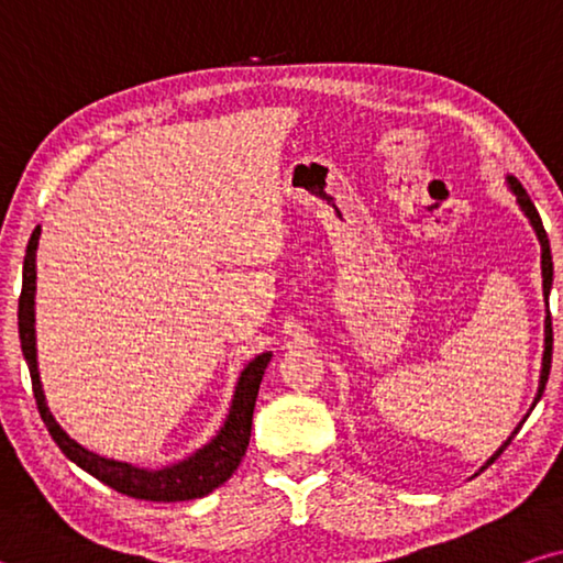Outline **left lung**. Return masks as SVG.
Masks as SVG:
<instances>
[{
  "instance_id": "8db88e82",
  "label": "left lung",
  "mask_w": 563,
  "mask_h": 563,
  "mask_svg": "<svg viewBox=\"0 0 563 563\" xmlns=\"http://www.w3.org/2000/svg\"><path fill=\"white\" fill-rule=\"evenodd\" d=\"M509 186H511L514 194H517V201H519V206H521V211L527 213V218H529L531 225H533V231H537V235H539V243H541V275H544V298H549L551 280H554V263H551L549 235H547V231H544V223H541V216H539V211H537V206L531 203V198H529L527 190H523V186H521L519 180L514 178V176H509ZM544 332H547V338H544V362H541V383H539V393H537V399H533V405H537L539 399H541V395H544V387H547V379H549V369H551V347H554V330H551V312H547V328H544ZM519 430H521V424L517 427V430H514V434L509 437V440L501 444V450L492 456V460L487 462V466L494 464V460H499V454H501L504 450H507L509 442L514 440V437H517ZM487 466H484V470H487Z\"/></svg>"
}]
</instances>
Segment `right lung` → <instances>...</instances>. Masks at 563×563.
I'll return each instance as SVG.
<instances>
[{
  "label": "right lung",
  "instance_id": "1",
  "mask_svg": "<svg viewBox=\"0 0 563 563\" xmlns=\"http://www.w3.org/2000/svg\"><path fill=\"white\" fill-rule=\"evenodd\" d=\"M40 233L42 228L36 225L30 238V245H26L24 268H22V295H19L16 318H19V340H22V352L32 375V393L36 399V409H40L46 430H49L56 446H59V450L69 456L76 466H81L84 472H89L91 476H97L99 482L107 484V487L117 489L119 494H126V497H133V499L188 501V499L206 497L208 492L221 487V484L231 479V474L238 470V464H241L243 454L247 450V442H251L255 397H258L263 373L273 357L271 352H263V355L255 357L251 365L243 369L233 395L231 412H228V419L221 427V432L216 434V440L211 444H206L203 450H198L194 456H188V460L178 462L174 466H166V470L148 472V470H139V466H131L126 462H113V460H107V456H99L89 450H84L79 442H74L71 437L56 424L49 407L44 402L40 369H36L34 290H36V245H40Z\"/></svg>",
  "mask_w": 563,
  "mask_h": 563
}]
</instances>
